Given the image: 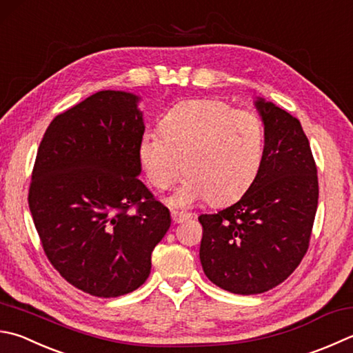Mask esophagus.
I'll list each match as a JSON object with an SVG mask.
<instances>
[{
    "label": "esophagus",
    "mask_w": 353,
    "mask_h": 353,
    "mask_svg": "<svg viewBox=\"0 0 353 353\" xmlns=\"http://www.w3.org/2000/svg\"><path fill=\"white\" fill-rule=\"evenodd\" d=\"M170 215H172V221L174 223H183L185 219L190 218V214H188V212H179V210H172Z\"/></svg>",
    "instance_id": "34e87169"
}]
</instances>
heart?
Here are the masks:
<instances>
[{
	"label": "heart",
	"mask_w": 353,
	"mask_h": 353,
	"mask_svg": "<svg viewBox=\"0 0 353 353\" xmlns=\"http://www.w3.org/2000/svg\"><path fill=\"white\" fill-rule=\"evenodd\" d=\"M159 130L143 137L139 159L158 190L169 189L183 170L188 179L178 203L205 198L212 205H224L254 184L263 161L264 129L252 112L221 99H189L165 114Z\"/></svg>",
	"instance_id": "heart-1"
}]
</instances>
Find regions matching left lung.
Segmentation results:
<instances>
[{"instance_id":"1","label":"left lung","mask_w":353,"mask_h":353,"mask_svg":"<svg viewBox=\"0 0 353 353\" xmlns=\"http://www.w3.org/2000/svg\"><path fill=\"white\" fill-rule=\"evenodd\" d=\"M255 105L264 150L254 184L230 208L198 216L205 276L239 295L288 280L309 249L318 205L316 164L300 121L263 98Z\"/></svg>"}]
</instances>
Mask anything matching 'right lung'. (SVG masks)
I'll list each match as a JSON object with an SVG mask.
<instances>
[{"label":"right lung","instance_id":"add662e5","mask_svg":"<svg viewBox=\"0 0 353 353\" xmlns=\"http://www.w3.org/2000/svg\"><path fill=\"white\" fill-rule=\"evenodd\" d=\"M138 97L101 90L52 119L39 143L29 209L44 254L65 281L114 298L138 289L170 212L139 181Z\"/></svg>","mask_w":353,"mask_h":353}]
</instances>
